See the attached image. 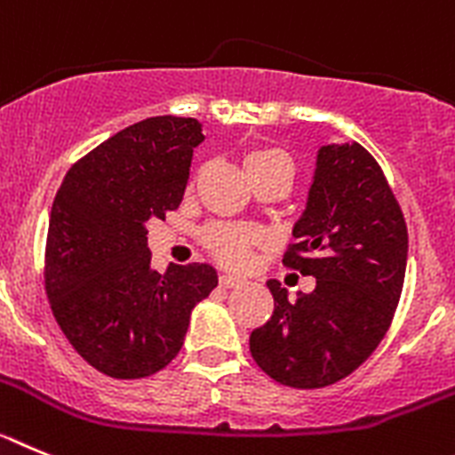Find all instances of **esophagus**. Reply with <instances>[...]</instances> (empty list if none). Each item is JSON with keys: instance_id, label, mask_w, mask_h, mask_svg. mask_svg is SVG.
Here are the masks:
<instances>
[{"instance_id": "1", "label": "esophagus", "mask_w": 455, "mask_h": 455, "mask_svg": "<svg viewBox=\"0 0 455 455\" xmlns=\"http://www.w3.org/2000/svg\"><path fill=\"white\" fill-rule=\"evenodd\" d=\"M220 283H222L224 288H240V285L244 283V278L235 276V274H222V276H220Z\"/></svg>"}]
</instances>
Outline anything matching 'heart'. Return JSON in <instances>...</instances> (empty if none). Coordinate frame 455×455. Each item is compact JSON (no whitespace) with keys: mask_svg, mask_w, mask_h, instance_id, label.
Listing matches in <instances>:
<instances>
[{"mask_svg":"<svg viewBox=\"0 0 455 455\" xmlns=\"http://www.w3.org/2000/svg\"><path fill=\"white\" fill-rule=\"evenodd\" d=\"M272 163H285L290 165L288 156L278 149H258L244 158V167L272 165ZM258 240L256 231L244 227H231V224H212L204 231V243L220 260L227 265H243L247 260L249 247Z\"/></svg>","mask_w":455,"mask_h":455,"instance_id":"obj_1","label":"heart"}]
</instances>
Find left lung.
I'll use <instances>...</instances> for the list:
<instances>
[{"label":"left lung","mask_w":455,"mask_h":455,"mask_svg":"<svg viewBox=\"0 0 455 455\" xmlns=\"http://www.w3.org/2000/svg\"><path fill=\"white\" fill-rule=\"evenodd\" d=\"M283 265L315 276L310 294L269 278L274 313L249 335L258 367L290 387H324L358 370L399 304L408 231L379 163L358 142L319 147Z\"/></svg>","instance_id":"1"}]
</instances>
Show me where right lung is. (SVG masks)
<instances>
[{
	"label": "right lung",
	"mask_w": 455,
	"mask_h": 455,
	"mask_svg": "<svg viewBox=\"0 0 455 455\" xmlns=\"http://www.w3.org/2000/svg\"><path fill=\"white\" fill-rule=\"evenodd\" d=\"M195 117L131 124L68 172L49 215L44 288L76 354L113 379H145L181 351L192 308L218 285L206 263L151 267L147 222L181 206Z\"/></svg>",
	"instance_id": "add662e5"
}]
</instances>
